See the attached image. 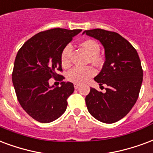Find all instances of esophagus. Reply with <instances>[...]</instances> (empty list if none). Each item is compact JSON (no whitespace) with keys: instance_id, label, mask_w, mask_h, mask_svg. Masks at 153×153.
Here are the masks:
<instances>
[{"instance_id":"esophagus-1","label":"esophagus","mask_w":153,"mask_h":153,"mask_svg":"<svg viewBox=\"0 0 153 153\" xmlns=\"http://www.w3.org/2000/svg\"><path fill=\"white\" fill-rule=\"evenodd\" d=\"M74 88H75V89H77V88H79V87L80 86V84L79 83H76V82H75V83H74Z\"/></svg>"}]
</instances>
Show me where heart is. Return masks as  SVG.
Returning <instances> with one entry per match:
<instances>
[{
  "label": "heart",
  "mask_w": 153,
  "mask_h": 153,
  "mask_svg": "<svg viewBox=\"0 0 153 153\" xmlns=\"http://www.w3.org/2000/svg\"><path fill=\"white\" fill-rule=\"evenodd\" d=\"M80 48L84 51L88 56L90 62L93 64H99L100 58L98 56L100 53V45L93 39H85L80 43ZM72 47L66 45L61 54V62L63 67L71 65V55ZM96 74V71L91 66L86 68L75 67L72 69L67 74L68 79L74 82H84Z\"/></svg>",
  "instance_id": "heart-1"
}]
</instances>
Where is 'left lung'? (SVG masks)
Here are the masks:
<instances>
[{
	"instance_id": "left-lung-1",
	"label": "left lung",
	"mask_w": 153,
	"mask_h": 153,
	"mask_svg": "<svg viewBox=\"0 0 153 153\" xmlns=\"http://www.w3.org/2000/svg\"><path fill=\"white\" fill-rule=\"evenodd\" d=\"M82 34L99 40L105 48V62L94 80L105 84V93L91 88L85 101L88 112L100 122L116 123L131 111L143 82V70L137 51L119 34L103 29Z\"/></svg>"
}]
</instances>
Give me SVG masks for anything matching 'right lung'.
Here are the masks:
<instances>
[{
    "instance_id": "right-lung-1",
    "label": "right lung",
    "mask_w": 153,
    "mask_h": 153,
    "mask_svg": "<svg viewBox=\"0 0 153 153\" xmlns=\"http://www.w3.org/2000/svg\"><path fill=\"white\" fill-rule=\"evenodd\" d=\"M81 29L54 28L41 31L29 39L17 53L12 80L19 104L30 117L42 123L57 119L67 107V98L74 84L62 82L61 87L49 85L52 77L62 81L61 54Z\"/></svg>"
}]
</instances>
